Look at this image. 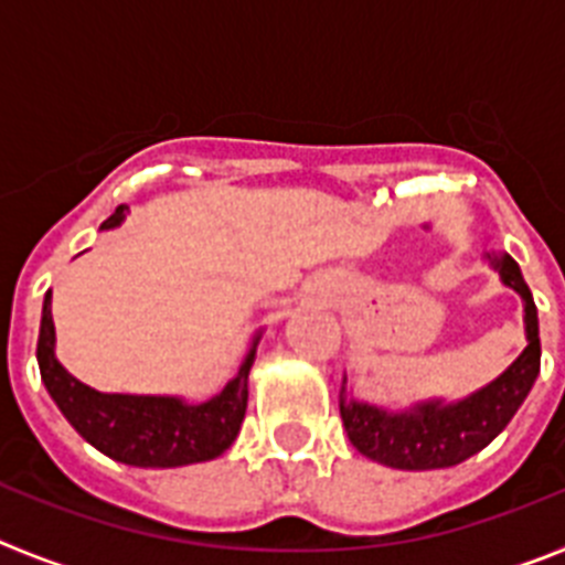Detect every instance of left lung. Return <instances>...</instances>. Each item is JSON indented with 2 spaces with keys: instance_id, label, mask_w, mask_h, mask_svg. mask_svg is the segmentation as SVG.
I'll return each mask as SVG.
<instances>
[{
  "instance_id": "obj_1",
  "label": "left lung",
  "mask_w": 565,
  "mask_h": 565,
  "mask_svg": "<svg viewBox=\"0 0 565 565\" xmlns=\"http://www.w3.org/2000/svg\"><path fill=\"white\" fill-rule=\"evenodd\" d=\"M495 266L503 282L523 297L529 344L521 356L495 382L458 404L427 402L416 404L407 413H384L371 404L342 396V424L362 456L393 469L456 467L481 452L512 422L541 373V333L535 299L523 282L515 259L501 257L495 259Z\"/></svg>"
}]
</instances>
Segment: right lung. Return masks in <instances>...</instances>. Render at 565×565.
I'll list each match as a JSON object with an SVG mask.
<instances>
[{
    "label": "right lung",
    "instance_id": "obj_1",
    "mask_svg": "<svg viewBox=\"0 0 565 565\" xmlns=\"http://www.w3.org/2000/svg\"><path fill=\"white\" fill-rule=\"evenodd\" d=\"M118 206L102 228H113L124 221ZM56 331L50 313V291L44 294L42 328H39L36 359L42 382L58 411L64 413L78 436L89 441L104 456L129 467H186V463L212 461L223 456L237 438L239 424L246 416L248 371L254 364L257 342L239 364L237 379L223 387L221 396L203 404H183L181 398L163 396H121L98 393L78 379L70 376L53 353Z\"/></svg>",
    "mask_w": 565,
    "mask_h": 565
}]
</instances>
